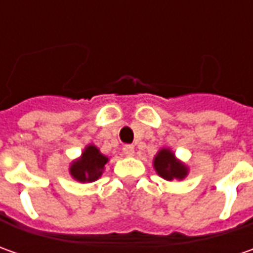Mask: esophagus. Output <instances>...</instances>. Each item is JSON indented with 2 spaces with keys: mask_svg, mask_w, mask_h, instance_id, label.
I'll return each mask as SVG.
<instances>
[{
  "mask_svg": "<svg viewBox=\"0 0 253 253\" xmlns=\"http://www.w3.org/2000/svg\"><path fill=\"white\" fill-rule=\"evenodd\" d=\"M122 151H124V155H125V156H133V153H135V148H133L132 145H125Z\"/></svg>",
  "mask_w": 253,
  "mask_h": 253,
  "instance_id": "34e87169",
  "label": "esophagus"
}]
</instances>
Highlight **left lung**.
<instances>
[{
  "instance_id": "8db88e82",
  "label": "left lung",
  "mask_w": 253,
  "mask_h": 253,
  "mask_svg": "<svg viewBox=\"0 0 253 253\" xmlns=\"http://www.w3.org/2000/svg\"><path fill=\"white\" fill-rule=\"evenodd\" d=\"M153 166L161 177L169 181L183 180L189 173V168L184 163L177 161L174 153L168 148H163L158 152V155L153 159Z\"/></svg>"
}]
</instances>
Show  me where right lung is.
Instances as JSON below:
<instances>
[{
	"instance_id": "right-lung-1",
	"label": "right lung",
	"mask_w": 253,
	"mask_h": 253,
	"mask_svg": "<svg viewBox=\"0 0 253 253\" xmlns=\"http://www.w3.org/2000/svg\"><path fill=\"white\" fill-rule=\"evenodd\" d=\"M107 162L108 158L104 156L97 146L88 145L85 146L82 156L70 165L69 170L74 180L80 183H87V181L90 183L101 177Z\"/></svg>"
}]
</instances>
